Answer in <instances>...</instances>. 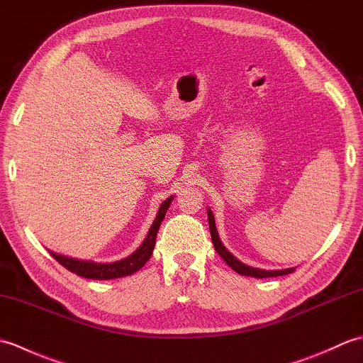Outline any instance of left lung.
Segmentation results:
<instances>
[{
	"label": "left lung",
	"mask_w": 363,
	"mask_h": 363,
	"mask_svg": "<svg viewBox=\"0 0 363 363\" xmlns=\"http://www.w3.org/2000/svg\"><path fill=\"white\" fill-rule=\"evenodd\" d=\"M207 218H209V229H211V235H212V243L215 246V251H217L220 256L223 257V260L226 262V264L237 272L238 274H243V276H251V277H257V279H262V277H276V276H284V274H289L293 272V268H284V269H262V268H254L243 264V262L238 260L234 254H230L226 246L221 243L220 237H218V230L217 226H215V218H213V213L211 211V207H207Z\"/></svg>",
	"instance_id": "8db88e82"
}]
</instances>
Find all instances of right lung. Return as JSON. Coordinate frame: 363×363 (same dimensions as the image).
<instances>
[{
  "label": "right lung",
  "mask_w": 363,
  "mask_h": 363,
  "mask_svg": "<svg viewBox=\"0 0 363 363\" xmlns=\"http://www.w3.org/2000/svg\"><path fill=\"white\" fill-rule=\"evenodd\" d=\"M173 199L174 196L172 195L160 204L156 218H154L148 234H146V237L143 238V242L133 254H129V256H126L125 259H120L115 262H94V260H82V259H74L70 256H64V254H57L51 250L48 251L60 265L68 269V272H72L81 277H87V279L109 281V279H118V277L134 274L142 267H145L146 262H148L150 257L152 256V250H154V245H156V237L159 233L160 223L164 221L165 213Z\"/></svg>",
  "instance_id": "add662e5"
}]
</instances>
